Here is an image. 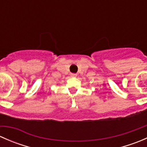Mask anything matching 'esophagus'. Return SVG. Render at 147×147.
Listing matches in <instances>:
<instances>
[{"label": "esophagus", "instance_id": "34e87169", "mask_svg": "<svg viewBox=\"0 0 147 147\" xmlns=\"http://www.w3.org/2000/svg\"><path fill=\"white\" fill-rule=\"evenodd\" d=\"M70 76L72 77V78H75V77H77V74L71 73V74H70Z\"/></svg>", "mask_w": 147, "mask_h": 147}]
</instances>
